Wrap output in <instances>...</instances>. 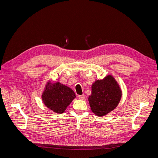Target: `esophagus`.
<instances>
[{"mask_svg":"<svg viewBox=\"0 0 158 158\" xmlns=\"http://www.w3.org/2000/svg\"><path fill=\"white\" fill-rule=\"evenodd\" d=\"M78 98L80 99H82V100H84L85 99V96L84 95H78Z\"/></svg>","mask_w":158,"mask_h":158,"instance_id":"1","label":"esophagus"}]
</instances>
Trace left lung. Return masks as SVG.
Instances as JSON below:
<instances>
[{"label": "left lung", "mask_w": 158, "mask_h": 158, "mask_svg": "<svg viewBox=\"0 0 158 158\" xmlns=\"http://www.w3.org/2000/svg\"><path fill=\"white\" fill-rule=\"evenodd\" d=\"M122 97V90L111 74L97 80L92 85V94L88 102L92 111L98 117H103L115 109Z\"/></svg>", "instance_id": "1"}]
</instances>
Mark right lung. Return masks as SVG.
Returning <instances> with one entry per match:
<instances>
[{"instance_id": "1", "label": "right lung", "mask_w": 158, "mask_h": 158, "mask_svg": "<svg viewBox=\"0 0 158 158\" xmlns=\"http://www.w3.org/2000/svg\"><path fill=\"white\" fill-rule=\"evenodd\" d=\"M75 98L76 95L71 88L51 80L47 81L41 94L44 104L56 114L64 113Z\"/></svg>"}]
</instances>
